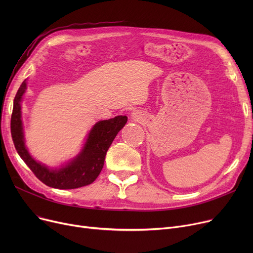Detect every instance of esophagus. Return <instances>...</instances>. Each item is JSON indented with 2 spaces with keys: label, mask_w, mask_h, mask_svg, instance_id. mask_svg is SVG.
Segmentation results:
<instances>
[{
  "label": "esophagus",
  "mask_w": 253,
  "mask_h": 253,
  "mask_svg": "<svg viewBox=\"0 0 253 253\" xmlns=\"http://www.w3.org/2000/svg\"><path fill=\"white\" fill-rule=\"evenodd\" d=\"M131 116H132V118H135V119L137 118V115H136L135 113H132V115H131Z\"/></svg>",
  "instance_id": "esophagus-1"
}]
</instances>
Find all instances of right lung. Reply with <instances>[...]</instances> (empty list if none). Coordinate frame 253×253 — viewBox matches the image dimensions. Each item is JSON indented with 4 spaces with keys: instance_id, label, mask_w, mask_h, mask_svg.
I'll list each match as a JSON object with an SVG mask.
<instances>
[{
    "instance_id": "obj_1",
    "label": "right lung",
    "mask_w": 253,
    "mask_h": 253,
    "mask_svg": "<svg viewBox=\"0 0 253 253\" xmlns=\"http://www.w3.org/2000/svg\"><path fill=\"white\" fill-rule=\"evenodd\" d=\"M26 84L28 82L24 80L16 93L11 117V134L18 155L34 174L48 187L71 190L92 183L100 173L106 152L112 142L127 123V117L117 116L98 121L90 129L82 150L75 158L60 167H48L35 160L25 145L21 101Z\"/></svg>"
}]
</instances>
